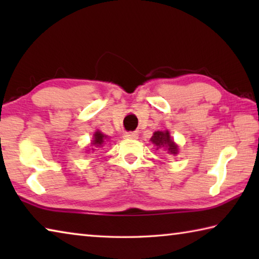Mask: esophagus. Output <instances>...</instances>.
Wrapping results in <instances>:
<instances>
[{"label": "esophagus", "instance_id": "34e87169", "mask_svg": "<svg viewBox=\"0 0 259 259\" xmlns=\"http://www.w3.org/2000/svg\"><path fill=\"white\" fill-rule=\"evenodd\" d=\"M124 137L128 138V139H135V138L138 137V135H137V133H125Z\"/></svg>", "mask_w": 259, "mask_h": 259}]
</instances>
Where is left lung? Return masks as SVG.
<instances>
[{"instance_id":"left-lung-1","label":"left lung","mask_w":259,"mask_h":259,"mask_svg":"<svg viewBox=\"0 0 259 259\" xmlns=\"http://www.w3.org/2000/svg\"><path fill=\"white\" fill-rule=\"evenodd\" d=\"M151 142L157 146L156 148L165 147L169 153H171V154H177L178 147L177 145H175L172 139L170 138L169 131H155L152 136Z\"/></svg>"}]
</instances>
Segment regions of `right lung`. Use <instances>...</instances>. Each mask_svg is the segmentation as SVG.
Returning a JSON list of instances; mask_svg holds the SVG:
<instances>
[{
    "label": "right lung",
    "mask_w": 259,
    "mask_h": 259,
    "mask_svg": "<svg viewBox=\"0 0 259 259\" xmlns=\"http://www.w3.org/2000/svg\"><path fill=\"white\" fill-rule=\"evenodd\" d=\"M105 138H106V136H104L102 133H100V131L95 133L94 140H93V143H91V145H93V151H95V147L103 146V144L105 142Z\"/></svg>",
    "instance_id": "obj_1"
}]
</instances>
